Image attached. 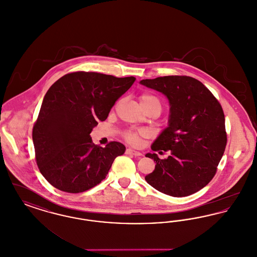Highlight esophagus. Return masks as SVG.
Returning a JSON list of instances; mask_svg holds the SVG:
<instances>
[{"label": "esophagus", "mask_w": 257, "mask_h": 257, "mask_svg": "<svg viewBox=\"0 0 257 257\" xmlns=\"http://www.w3.org/2000/svg\"><path fill=\"white\" fill-rule=\"evenodd\" d=\"M126 154H130V155H134V156H142V153L139 151H136L134 149L128 148L126 149Z\"/></svg>", "instance_id": "34e87169"}]
</instances>
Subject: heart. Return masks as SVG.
I'll use <instances>...</instances> for the list:
<instances>
[{"instance_id": "b5f03b06", "label": "heart", "mask_w": 257, "mask_h": 257, "mask_svg": "<svg viewBox=\"0 0 257 257\" xmlns=\"http://www.w3.org/2000/svg\"><path fill=\"white\" fill-rule=\"evenodd\" d=\"M140 102H141V105H142L143 109L149 108V107H155V108H157L161 111V103H160L159 99L155 97L154 95L145 93V94L141 95ZM146 135H147V133L144 130H139V131L128 130V131L124 132L123 137L130 144L138 145L140 143V141H141V138L145 137Z\"/></svg>"}]
</instances>
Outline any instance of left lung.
Returning <instances> with one entry per match:
<instances>
[{"label": "left lung", "instance_id": "8db88e82", "mask_svg": "<svg viewBox=\"0 0 257 257\" xmlns=\"http://www.w3.org/2000/svg\"><path fill=\"white\" fill-rule=\"evenodd\" d=\"M140 84L162 92L170 103L168 127L151 149L171 150V156L161 160L156 153H147L156 165L146 180L169 196L193 195L212 180L223 155L227 138L222 108L207 87L192 77L164 76Z\"/></svg>", "mask_w": 257, "mask_h": 257}]
</instances>
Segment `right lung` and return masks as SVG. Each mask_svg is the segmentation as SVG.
Listing matches in <instances>:
<instances>
[{
  "mask_svg": "<svg viewBox=\"0 0 257 257\" xmlns=\"http://www.w3.org/2000/svg\"><path fill=\"white\" fill-rule=\"evenodd\" d=\"M135 81L79 71L51 86L34 125L33 142L37 167L52 186L77 194L106 178L113 160L126 148L118 142L96 146L90 133Z\"/></svg>",
  "mask_w": 257,
  "mask_h": 257,
  "instance_id": "1",
  "label": "right lung"
}]
</instances>
